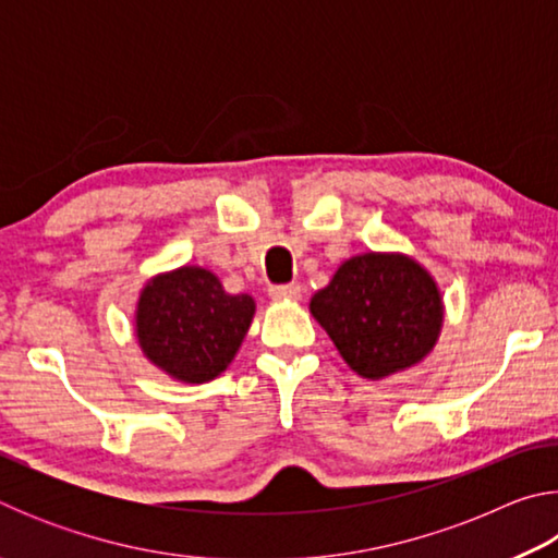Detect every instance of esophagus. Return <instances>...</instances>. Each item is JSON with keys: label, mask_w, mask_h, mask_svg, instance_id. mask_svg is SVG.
<instances>
[{"label": "esophagus", "mask_w": 558, "mask_h": 558, "mask_svg": "<svg viewBox=\"0 0 558 558\" xmlns=\"http://www.w3.org/2000/svg\"><path fill=\"white\" fill-rule=\"evenodd\" d=\"M268 295L272 300H298L302 295V288L298 286V282H290V286H272L268 290Z\"/></svg>", "instance_id": "obj_1"}]
</instances>
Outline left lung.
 I'll return each mask as SVG.
<instances>
[{
    "mask_svg": "<svg viewBox=\"0 0 558 558\" xmlns=\"http://www.w3.org/2000/svg\"><path fill=\"white\" fill-rule=\"evenodd\" d=\"M344 362L364 379H384L423 362L442 327V298L430 272L401 253L344 260L310 300Z\"/></svg>",
    "mask_w": 558,
    "mask_h": 558,
    "instance_id": "8db88e82",
    "label": "left lung"
}]
</instances>
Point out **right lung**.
<instances>
[{"instance_id": "obj_1", "label": "right lung", "mask_w": 558, "mask_h": 558, "mask_svg": "<svg viewBox=\"0 0 558 558\" xmlns=\"http://www.w3.org/2000/svg\"><path fill=\"white\" fill-rule=\"evenodd\" d=\"M256 315L251 295H229L211 270L182 266L140 292L135 332L143 354L184 384L219 376Z\"/></svg>"}]
</instances>
